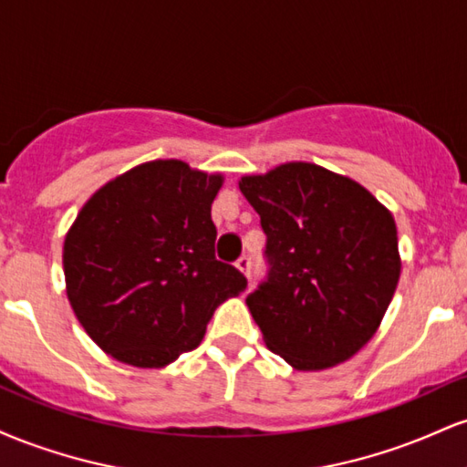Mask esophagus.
Returning a JSON list of instances; mask_svg holds the SVG:
<instances>
[{
	"instance_id": "esophagus-1",
	"label": "esophagus",
	"mask_w": 467,
	"mask_h": 467,
	"mask_svg": "<svg viewBox=\"0 0 467 467\" xmlns=\"http://www.w3.org/2000/svg\"><path fill=\"white\" fill-rule=\"evenodd\" d=\"M237 270L241 272V275H244L245 278H250V267H252V261L248 259V256H241V259L237 261Z\"/></svg>"
}]
</instances>
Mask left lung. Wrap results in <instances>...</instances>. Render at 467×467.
<instances>
[{
    "label": "left lung",
    "instance_id": "left-lung-1",
    "mask_svg": "<svg viewBox=\"0 0 467 467\" xmlns=\"http://www.w3.org/2000/svg\"><path fill=\"white\" fill-rule=\"evenodd\" d=\"M267 234L270 275L245 298L264 342L296 371L349 360L371 340L398 287V226L347 175L312 162L244 175Z\"/></svg>",
    "mask_w": 467,
    "mask_h": 467
}]
</instances>
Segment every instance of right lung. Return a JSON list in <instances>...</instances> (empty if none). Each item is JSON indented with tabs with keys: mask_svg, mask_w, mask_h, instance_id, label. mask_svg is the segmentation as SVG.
Wrapping results in <instances>:
<instances>
[{
	"mask_svg": "<svg viewBox=\"0 0 467 467\" xmlns=\"http://www.w3.org/2000/svg\"><path fill=\"white\" fill-rule=\"evenodd\" d=\"M222 173L151 160L83 203L63 244L74 316L118 362L162 368L200 347L208 320L248 285L215 259Z\"/></svg>",
	"mask_w": 467,
	"mask_h": 467,
	"instance_id": "add662e5",
	"label": "right lung"
}]
</instances>
